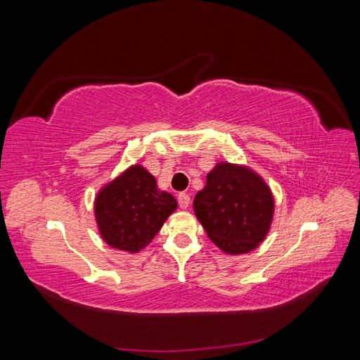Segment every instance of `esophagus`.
Segmentation results:
<instances>
[{
  "instance_id": "34e87169",
  "label": "esophagus",
  "mask_w": 360,
  "mask_h": 360,
  "mask_svg": "<svg viewBox=\"0 0 360 360\" xmlns=\"http://www.w3.org/2000/svg\"><path fill=\"white\" fill-rule=\"evenodd\" d=\"M177 200H179V205H180V209H188L189 204H191V197H189L188 193H184V192L179 193Z\"/></svg>"
}]
</instances>
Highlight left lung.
Listing matches in <instances>:
<instances>
[{
  "instance_id": "left-lung-1",
  "label": "left lung",
  "mask_w": 360,
  "mask_h": 360,
  "mask_svg": "<svg viewBox=\"0 0 360 360\" xmlns=\"http://www.w3.org/2000/svg\"><path fill=\"white\" fill-rule=\"evenodd\" d=\"M193 210L210 240L225 254L254 250L264 240L275 213L274 193L254 169L217 162L205 186L193 198Z\"/></svg>"
}]
</instances>
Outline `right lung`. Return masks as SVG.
I'll return each instance as SVG.
<instances>
[{"label":"right lung","mask_w":360,"mask_h":360,"mask_svg":"<svg viewBox=\"0 0 360 360\" xmlns=\"http://www.w3.org/2000/svg\"><path fill=\"white\" fill-rule=\"evenodd\" d=\"M177 209L171 193L158 189L156 179L132 165L106 183L94 198L97 230L111 248L136 254L144 249Z\"/></svg>","instance_id":"obj_1"}]
</instances>
